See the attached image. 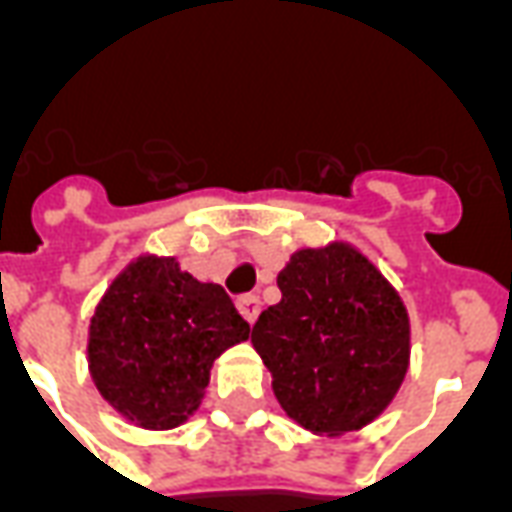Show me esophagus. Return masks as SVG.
<instances>
[{"label":"esophagus","mask_w":512,"mask_h":512,"mask_svg":"<svg viewBox=\"0 0 512 512\" xmlns=\"http://www.w3.org/2000/svg\"><path fill=\"white\" fill-rule=\"evenodd\" d=\"M238 310H241V315H244L246 321L255 323L260 310H263V301H260V296H255V293H249V296H241V299H238Z\"/></svg>","instance_id":"34e87169"}]
</instances>
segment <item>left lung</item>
<instances>
[{"label":"left lung","instance_id":"left-lung-1","mask_svg":"<svg viewBox=\"0 0 512 512\" xmlns=\"http://www.w3.org/2000/svg\"><path fill=\"white\" fill-rule=\"evenodd\" d=\"M282 301L252 329L279 406L315 436H345L386 411L411 362L395 285L348 241L304 246L279 271Z\"/></svg>","mask_w":512,"mask_h":512}]
</instances>
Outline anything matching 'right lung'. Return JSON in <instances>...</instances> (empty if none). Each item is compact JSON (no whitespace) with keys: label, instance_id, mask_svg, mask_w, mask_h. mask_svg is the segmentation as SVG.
<instances>
[{"label":"right lung","instance_id":"1","mask_svg":"<svg viewBox=\"0 0 512 512\" xmlns=\"http://www.w3.org/2000/svg\"><path fill=\"white\" fill-rule=\"evenodd\" d=\"M222 285L200 282L178 257H134L106 288L87 329L95 389L136 428L172 430L200 408L213 362L249 340Z\"/></svg>","mask_w":512,"mask_h":512}]
</instances>
